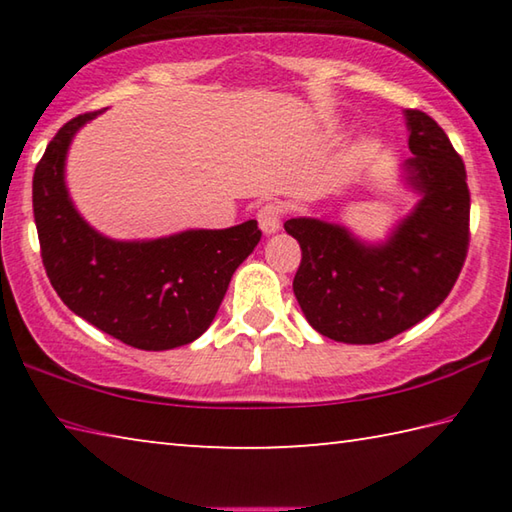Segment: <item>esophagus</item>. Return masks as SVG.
<instances>
[{
	"label": "esophagus",
	"mask_w": 512,
	"mask_h": 512,
	"mask_svg": "<svg viewBox=\"0 0 512 512\" xmlns=\"http://www.w3.org/2000/svg\"><path fill=\"white\" fill-rule=\"evenodd\" d=\"M257 221L264 235H273V232L280 230L282 225V205L280 203L262 205L257 212Z\"/></svg>",
	"instance_id": "1"
}]
</instances>
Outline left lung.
<instances>
[{
  "label": "left lung",
  "instance_id": "obj_1",
  "mask_svg": "<svg viewBox=\"0 0 512 512\" xmlns=\"http://www.w3.org/2000/svg\"><path fill=\"white\" fill-rule=\"evenodd\" d=\"M404 117L413 158L402 178L420 201L386 241L368 244L345 225L309 216L284 223L302 250L293 293L309 325L332 341L372 345L402 334L449 296L465 262V164L427 112Z\"/></svg>",
  "mask_w": 512,
  "mask_h": 512
}]
</instances>
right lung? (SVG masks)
Listing matches in <instances>:
<instances>
[{
  "label": "right lung",
  "mask_w": 512,
  "mask_h": 512,
  "mask_svg": "<svg viewBox=\"0 0 512 512\" xmlns=\"http://www.w3.org/2000/svg\"><path fill=\"white\" fill-rule=\"evenodd\" d=\"M103 110L60 128L33 173V216L51 287L76 316L137 350L196 341L219 311L232 273L262 239L257 221L142 241L101 235L65 185L69 144Z\"/></svg>",
  "instance_id": "obj_1"
}]
</instances>
